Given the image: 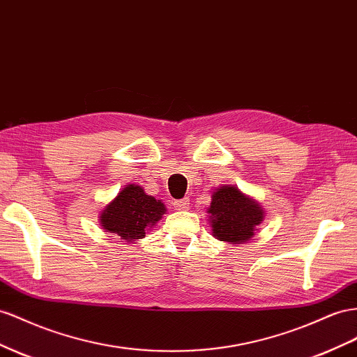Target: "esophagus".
Wrapping results in <instances>:
<instances>
[{
    "label": "esophagus",
    "instance_id": "obj_1",
    "mask_svg": "<svg viewBox=\"0 0 357 357\" xmlns=\"http://www.w3.org/2000/svg\"><path fill=\"white\" fill-rule=\"evenodd\" d=\"M174 207L177 210H188L189 208V198H181L174 201Z\"/></svg>",
    "mask_w": 357,
    "mask_h": 357
}]
</instances>
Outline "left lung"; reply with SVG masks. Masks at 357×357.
<instances>
[{
  "label": "left lung",
  "mask_w": 357,
  "mask_h": 357,
  "mask_svg": "<svg viewBox=\"0 0 357 357\" xmlns=\"http://www.w3.org/2000/svg\"><path fill=\"white\" fill-rule=\"evenodd\" d=\"M207 211L213 236L220 242L233 245L252 238L255 228L264 219L263 207L236 186L218 188L211 195Z\"/></svg>",
  "instance_id": "left-lung-1"
}]
</instances>
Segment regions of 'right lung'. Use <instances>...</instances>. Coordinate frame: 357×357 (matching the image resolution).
I'll return each instance as SVG.
<instances>
[{"mask_svg":"<svg viewBox=\"0 0 357 357\" xmlns=\"http://www.w3.org/2000/svg\"><path fill=\"white\" fill-rule=\"evenodd\" d=\"M167 213L160 199L147 195L138 185H128L102 210L100 225L124 242H137Z\"/></svg>","mask_w":357,"mask_h":357,"instance_id":"1","label":"right lung"}]
</instances>
